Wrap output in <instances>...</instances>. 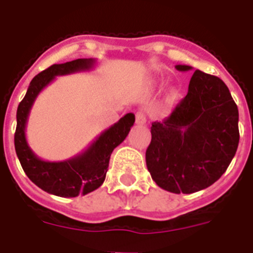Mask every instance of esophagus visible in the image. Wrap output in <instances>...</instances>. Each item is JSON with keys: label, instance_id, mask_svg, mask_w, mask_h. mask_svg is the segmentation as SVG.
<instances>
[{"label": "esophagus", "instance_id": "1", "mask_svg": "<svg viewBox=\"0 0 253 253\" xmlns=\"http://www.w3.org/2000/svg\"><path fill=\"white\" fill-rule=\"evenodd\" d=\"M147 122V115L144 110H139L136 113V123L138 125H144Z\"/></svg>", "mask_w": 253, "mask_h": 253}]
</instances>
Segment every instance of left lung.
Listing matches in <instances>:
<instances>
[{
	"instance_id": "obj_1",
	"label": "left lung",
	"mask_w": 253,
	"mask_h": 253,
	"mask_svg": "<svg viewBox=\"0 0 253 253\" xmlns=\"http://www.w3.org/2000/svg\"><path fill=\"white\" fill-rule=\"evenodd\" d=\"M177 71H192L176 65ZM239 111L219 77L194 71L188 94L163 122L151 127L146 151L151 177L170 193L200 192L228 168L239 144Z\"/></svg>"
}]
</instances>
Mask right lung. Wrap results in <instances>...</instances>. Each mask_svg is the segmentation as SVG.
Returning <instances> with one entry per match:
<instances>
[{
  "label": "right lung",
  "mask_w": 253,
  "mask_h": 253,
  "mask_svg": "<svg viewBox=\"0 0 253 253\" xmlns=\"http://www.w3.org/2000/svg\"><path fill=\"white\" fill-rule=\"evenodd\" d=\"M94 59H77L53 64L34 77L25 98L18 105L14 146L22 168L34 184L44 192L59 197H77L98 189L105 181L111 152L126 139L134 126L135 115L128 113L105 130L83 154L64 162H44L34 154L26 140V125L38 94L56 76L89 71Z\"/></svg>",
  "instance_id": "right-lung-1"
}]
</instances>
